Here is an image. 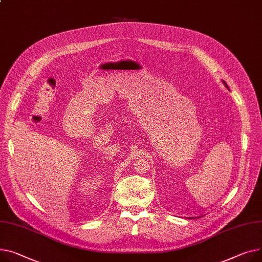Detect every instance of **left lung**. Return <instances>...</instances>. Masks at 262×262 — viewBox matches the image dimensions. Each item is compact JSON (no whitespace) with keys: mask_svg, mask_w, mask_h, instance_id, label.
I'll list each match as a JSON object with an SVG mask.
<instances>
[{"mask_svg":"<svg viewBox=\"0 0 262 262\" xmlns=\"http://www.w3.org/2000/svg\"><path fill=\"white\" fill-rule=\"evenodd\" d=\"M222 83L224 84V86L226 87V89H229V86H228V84H226V83H225V81H222Z\"/></svg>","mask_w":262,"mask_h":262,"instance_id":"1","label":"left lung"}]
</instances>
